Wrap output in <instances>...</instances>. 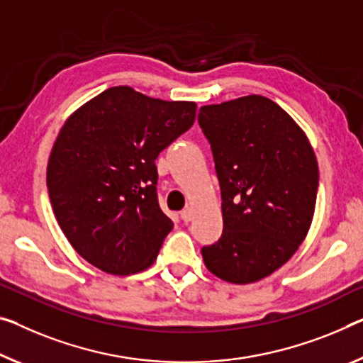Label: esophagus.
<instances>
[{"instance_id": "34e87169", "label": "esophagus", "mask_w": 363, "mask_h": 363, "mask_svg": "<svg viewBox=\"0 0 363 363\" xmlns=\"http://www.w3.org/2000/svg\"><path fill=\"white\" fill-rule=\"evenodd\" d=\"M180 217H182V220L183 222H189L193 219V211H191V208H185L180 213Z\"/></svg>"}]
</instances>
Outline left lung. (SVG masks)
I'll return each mask as SVG.
<instances>
[{
  "label": "left lung",
  "mask_w": 363,
  "mask_h": 363,
  "mask_svg": "<svg viewBox=\"0 0 363 363\" xmlns=\"http://www.w3.org/2000/svg\"><path fill=\"white\" fill-rule=\"evenodd\" d=\"M219 178L224 230L201 248L204 264L232 284L269 276L297 252L313 219L318 162L305 133L263 96L199 108Z\"/></svg>",
  "instance_id": "1"
}]
</instances>
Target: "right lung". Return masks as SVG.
I'll use <instances>...</instances> for the list:
<instances>
[{"instance_id": "1", "label": "right lung", "mask_w": 363, "mask_h": 363, "mask_svg": "<svg viewBox=\"0 0 363 363\" xmlns=\"http://www.w3.org/2000/svg\"><path fill=\"white\" fill-rule=\"evenodd\" d=\"M196 104L110 87L72 113L47 167L50 203L82 258L135 274L157 258L172 220L159 206L155 159L194 123Z\"/></svg>"}]
</instances>
